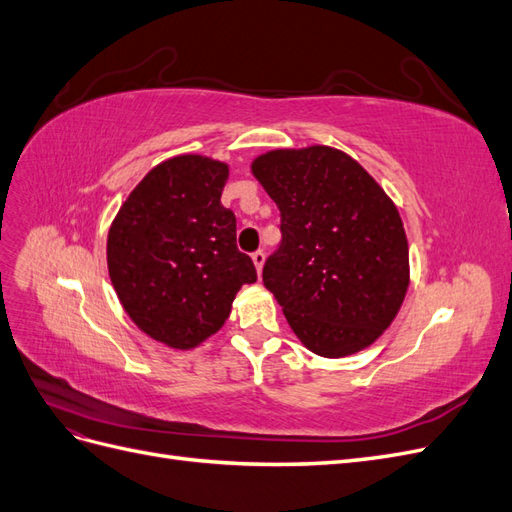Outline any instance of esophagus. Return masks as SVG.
Instances as JSON below:
<instances>
[{
    "mask_svg": "<svg viewBox=\"0 0 512 512\" xmlns=\"http://www.w3.org/2000/svg\"><path fill=\"white\" fill-rule=\"evenodd\" d=\"M265 258H267V254L262 252V250H256V252L252 254V260H254V265H256V271H258V273L262 271V267H265Z\"/></svg>",
    "mask_w": 512,
    "mask_h": 512,
    "instance_id": "34e87169",
    "label": "esophagus"
}]
</instances>
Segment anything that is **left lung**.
Wrapping results in <instances>:
<instances>
[{
	"mask_svg": "<svg viewBox=\"0 0 512 512\" xmlns=\"http://www.w3.org/2000/svg\"><path fill=\"white\" fill-rule=\"evenodd\" d=\"M252 173L280 209L282 241L262 282L305 348L339 359L374 344L404 303L410 269L399 211L344 151L275 149Z\"/></svg>",
	"mask_w": 512,
	"mask_h": 512,
	"instance_id": "obj_1",
	"label": "left lung"
}]
</instances>
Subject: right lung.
Instances as JSON below:
<instances>
[{
	"label": "right lung",
	"mask_w": 512,
	"mask_h": 512,
	"mask_svg": "<svg viewBox=\"0 0 512 512\" xmlns=\"http://www.w3.org/2000/svg\"><path fill=\"white\" fill-rule=\"evenodd\" d=\"M228 166L177 156L151 168L108 230V275L149 337L188 350L222 329L243 284L256 282L237 247V218L220 198Z\"/></svg>",
	"instance_id": "right-lung-1"
}]
</instances>
